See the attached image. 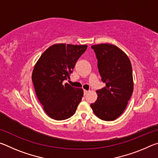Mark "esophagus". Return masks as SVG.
Returning <instances> with one entry per match:
<instances>
[{"label":"esophagus","mask_w":158,"mask_h":158,"mask_svg":"<svg viewBox=\"0 0 158 158\" xmlns=\"http://www.w3.org/2000/svg\"><path fill=\"white\" fill-rule=\"evenodd\" d=\"M88 93H89V90H84V95H86Z\"/></svg>","instance_id":"34e87169"}]
</instances>
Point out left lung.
<instances>
[{"label": "left lung", "instance_id": "1", "mask_svg": "<svg viewBox=\"0 0 158 158\" xmlns=\"http://www.w3.org/2000/svg\"><path fill=\"white\" fill-rule=\"evenodd\" d=\"M98 59V68L105 86L98 90V99L90 105L93 112L103 121H114L123 113L132 96V69L127 56L110 44L91 46Z\"/></svg>", "mask_w": 158, "mask_h": 158}]
</instances>
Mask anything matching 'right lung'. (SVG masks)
<instances>
[{
	"mask_svg": "<svg viewBox=\"0 0 158 158\" xmlns=\"http://www.w3.org/2000/svg\"><path fill=\"white\" fill-rule=\"evenodd\" d=\"M87 45L56 44L49 47L37 61L32 73L37 98L48 116L56 121L70 118L84 95L64 81L69 75Z\"/></svg>",
	"mask_w": 158,
	"mask_h": 158,
	"instance_id": "1",
	"label": "right lung"
}]
</instances>
